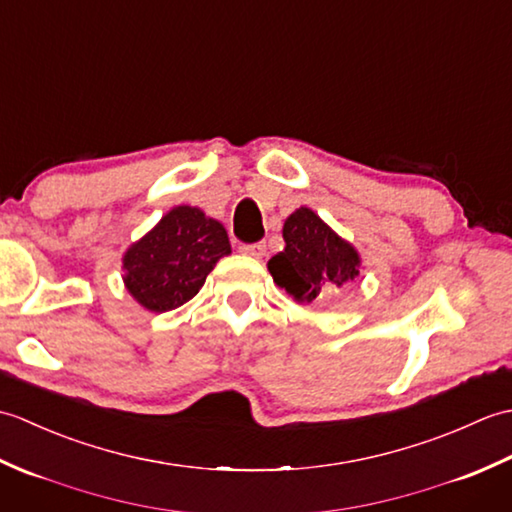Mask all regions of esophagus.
<instances>
[{
    "label": "esophagus",
    "mask_w": 512,
    "mask_h": 512,
    "mask_svg": "<svg viewBox=\"0 0 512 512\" xmlns=\"http://www.w3.org/2000/svg\"><path fill=\"white\" fill-rule=\"evenodd\" d=\"M239 253H244L248 257H264L266 255V244L264 242H253V244H242L239 246Z\"/></svg>",
    "instance_id": "obj_1"
}]
</instances>
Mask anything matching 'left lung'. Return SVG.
Wrapping results in <instances>:
<instances>
[{"mask_svg": "<svg viewBox=\"0 0 512 512\" xmlns=\"http://www.w3.org/2000/svg\"><path fill=\"white\" fill-rule=\"evenodd\" d=\"M284 242L286 248L270 259L268 270L275 284L297 301L323 299L358 275L361 259L354 246L306 206L286 220Z\"/></svg>", "mask_w": 512, "mask_h": 512, "instance_id": "obj_1", "label": "left lung"}]
</instances>
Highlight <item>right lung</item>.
Here are the masks:
<instances>
[{
  "instance_id": "obj_1",
  "label": "right lung",
  "mask_w": 512,
  "mask_h": 512,
  "mask_svg": "<svg viewBox=\"0 0 512 512\" xmlns=\"http://www.w3.org/2000/svg\"><path fill=\"white\" fill-rule=\"evenodd\" d=\"M228 253L231 244L220 222L193 206H176L125 253V286L151 312L180 308Z\"/></svg>"
}]
</instances>
